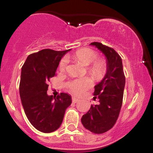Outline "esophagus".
<instances>
[{"mask_svg":"<svg viewBox=\"0 0 153 153\" xmlns=\"http://www.w3.org/2000/svg\"><path fill=\"white\" fill-rule=\"evenodd\" d=\"M78 101H79V99H77L76 97H73V98H72V101H73V103H77Z\"/></svg>","mask_w":153,"mask_h":153,"instance_id":"esophagus-1","label":"esophagus"}]
</instances>
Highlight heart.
<instances>
[{
	"mask_svg": "<svg viewBox=\"0 0 153 153\" xmlns=\"http://www.w3.org/2000/svg\"><path fill=\"white\" fill-rule=\"evenodd\" d=\"M73 57L81 64L88 66V72L96 80H99L105 74L106 63L104 59H97V53L90 48H82L75 52ZM68 66V59L63 57L59 62V70L64 71ZM92 85L89 78H82L71 80L68 83L70 91L75 94H80Z\"/></svg>",
	"mask_w": 153,
	"mask_h": 153,
	"instance_id": "heart-1",
	"label": "heart"
}]
</instances>
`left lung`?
Masks as SVG:
<instances>
[{"instance_id": "1", "label": "left lung", "mask_w": 153, "mask_h": 153, "mask_svg": "<svg viewBox=\"0 0 153 153\" xmlns=\"http://www.w3.org/2000/svg\"><path fill=\"white\" fill-rule=\"evenodd\" d=\"M104 54L106 73L101 82L95 85L94 99L98 105H91L90 109L81 118L83 127L95 134H102L113 127L119 115L125 86V77L122 60L114 49L99 42H92Z\"/></svg>"}]
</instances>
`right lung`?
<instances>
[{
  "instance_id": "add662e5",
  "label": "right lung",
  "mask_w": 153,
  "mask_h": 153,
  "mask_svg": "<svg viewBox=\"0 0 153 153\" xmlns=\"http://www.w3.org/2000/svg\"><path fill=\"white\" fill-rule=\"evenodd\" d=\"M70 50H42L28 56L22 68L19 93L23 108L33 127L42 132L57 130L72 103L68 94L53 97L47 92L50 79L55 75L61 59Z\"/></svg>"
}]
</instances>
